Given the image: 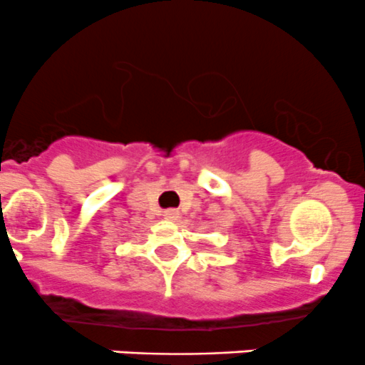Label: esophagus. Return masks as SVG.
Masks as SVG:
<instances>
[{"label":"esophagus","mask_w":365,"mask_h":365,"mask_svg":"<svg viewBox=\"0 0 365 365\" xmlns=\"http://www.w3.org/2000/svg\"><path fill=\"white\" fill-rule=\"evenodd\" d=\"M162 217H164L165 220H173V222H175V220H178L180 212L175 208H169V210H164V212H162Z\"/></svg>","instance_id":"obj_1"}]
</instances>
